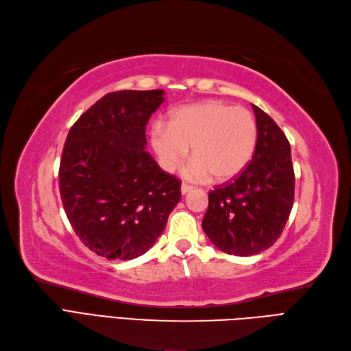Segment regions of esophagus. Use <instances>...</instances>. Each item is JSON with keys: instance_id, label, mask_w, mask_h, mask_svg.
<instances>
[{"instance_id": "obj_1", "label": "esophagus", "mask_w": 351, "mask_h": 351, "mask_svg": "<svg viewBox=\"0 0 351 351\" xmlns=\"http://www.w3.org/2000/svg\"><path fill=\"white\" fill-rule=\"evenodd\" d=\"M191 190H193V186L186 184V183L181 184V195H187V193H189V191H191Z\"/></svg>"}]
</instances>
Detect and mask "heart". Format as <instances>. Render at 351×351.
Here are the masks:
<instances>
[{
  "label": "heart",
  "instance_id": "b5f03b06",
  "mask_svg": "<svg viewBox=\"0 0 351 351\" xmlns=\"http://www.w3.org/2000/svg\"><path fill=\"white\" fill-rule=\"evenodd\" d=\"M258 128L251 112L219 100L177 108L167 123H155L151 145L165 171H174L193 147L186 177L229 181L243 173L257 148Z\"/></svg>",
  "mask_w": 351,
  "mask_h": 351
}]
</instances>
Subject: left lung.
<instances>
[{"label": "left lung", "mask_w": 351, "mask_h": 351, "mask_svg": "<svg viewBox=\"0 0 351 351\" xmlns=\"http://www.w3.org/2000/svg\"><path fill=\"white\" fill-rule=\"evenodd\" d=\"M257 148L245 170L209 193L203 231L231 256H254L283 232L295 197L291 143L274 120L252 104Z\"/></svg>", "instance_id": "left-lung-1"}]
</instances>
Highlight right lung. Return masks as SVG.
Wrapping results in <instances>:
<instances>
[{
    "instance_id": "1",
    "label": "right lung",
    "mask_w": 351,
    "mask_h": 351,
    "mask_svg": "<svg viewBox=\"0 0 351 351\" xmlns=\"http://www.w3.org/2000/svg\"><path fill=\"white\" fill-rule=\"evenodd\" d=\"M162 90L108 93L71 128L59 165V193L81 243L108 260L147 252L181 199V181L145 151Z\"/></svg>"
}]
</instances>
